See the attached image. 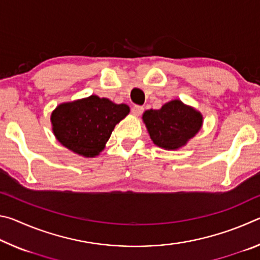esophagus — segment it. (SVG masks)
Here are the masks:
<instances>
[{
  "label": "esophagus",
  "instance_id": "34e87169",
  "mask_svg": "<svg viewBox=\"0 0 260 260\" xmlns=\"http://www.w3.org/2000/svg\"><path fill=\"white\" fill-rule=\"evenodd\" d=\"M144 111V108L141 107V105H134L133 108H132V113L134 114V116H141L142 112Z\"/></svg>",
  "mask_w": 260,
  "mask_h": 260
}]
</instances>
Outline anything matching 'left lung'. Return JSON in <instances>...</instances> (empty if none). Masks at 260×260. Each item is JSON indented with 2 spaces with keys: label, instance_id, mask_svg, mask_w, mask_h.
Segmentation results:
<instances>
[{
  "label": "left lung",
  "instance_id": "obj_1",
  "mask_svg": "<svg viewBox=\"0 0 260 260\" xmlns=\"http://www.w3.org/2000/svg\"><path fill=\"white\" fill-rule=\"evenodd\" d=\"M143 122L157 147L165 150H177L193 138L203 124L201 112L174 100L159 110H147Z\"/></svg>",
  "mask_w": 260,
  "mask_h": 260
}]
</instances>
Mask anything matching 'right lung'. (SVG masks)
I'll return each instance as SVG.
<instances>
[{
  "label": "right lung",
  "mask_w": 260,
  "mask_h": 260,
  "mask_svg": "<svg viewBox=\"0 0 260 260\" xmlns=\"http://www.w3.org/2000/svg\"><path fill=\"white\" fill-rule=\"evenodd\" d=\"M128 113V105L91 95L59 104L50 120L56 139L64 147L83 157H95L104 149L114 126Z\"/></svg>",
  "instance_id": "1"
}]
</instances>
